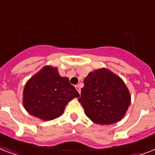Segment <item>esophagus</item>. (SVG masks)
I'll return each instance as SVG.
<instances>
[{"instance_id":"34e87169","label":"esophagus","mask_w":155,"mask_h":155,"mask_svg":"<svg viewBox=\"0 0 155 155\" xmlns=\"http://www.w3.org/2000/svg\"><path fill=\"white\" fill-rule=\"evenodd\" d=\"M75 88H76V90H77L78 92H79V93H80V92H81V91H80V84L75 85Z\"/></svg>"}]
</instances>
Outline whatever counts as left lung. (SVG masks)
<instances>
[{"instance_id": "obj_1", "label": "left lung", "mask_w": 155, "mask_h": 155, "mask_svg": "<svg viewBox=\"0 0 155 155\" xmlns=\"http://www.w3.org/2000/svg\"><path fill=\"white\" fill-rule=\"evenodd\" d=\"M84 84L78 101L90 120L103 125L114 124L124 117L131 96L121 78L102 68L90 72Z\"/></svg>"}]
</instances>
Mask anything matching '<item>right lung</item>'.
<instances>
[{"instance_id": "right-lung-1", "label": "right lung", "mask_w": 155, "mask_h": 155, "mask_svg": "<svg viewBox=\"0 0 155 155\" xmlns=\"http://www.w3.org/2000/svg\"><path fill=\"white\" fill-rule=\"evenodd\" d=\"M80 94L69 82L62 77L57 68L45 66L25 84L23 106L28 113L42 120L60 117L69 101Z\"/></svg>"}]
</instances>
